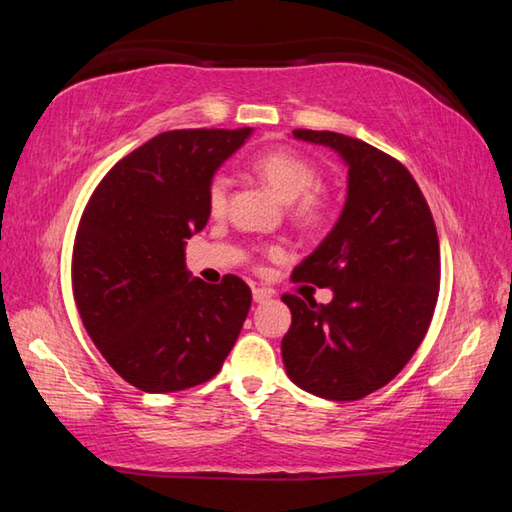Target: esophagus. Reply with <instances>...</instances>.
Listing matches in <instances>:
<instances>
[{"instance_id": "obj_1", "label": "esophagus", "mask_w": 512, "mask_h": 512, "mask_svg": "<svg viewBox=\"0 0 512 512\" xmlns=\"http://www.w3.org/2000/svg\"><path fill=\"white\" fill-rule=\"evenodd\" d=\"M271 296H273L271 289H264V287H255L253 289V300L255 302H266Z\"/></svg>"}]
</instances>
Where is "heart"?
<instances>
[{
  "instance_id": "obj_1",
  "label": "heart",
  "mask_w": 512,
  "mask_h": 512,
  "mask_svg": "<svg viewBox=\"0 0 512 512\" xmlns=\"http://www.w3.org/2000/svg\"><path fill=\"white\" fill-rule=\"evenodd\" d=\"M253 171L266 180L284 201H289L291 219L302 228H316L325 221L329 212V198L318 187L320 171L318 164L309 155L296 149H271L259 153L253 160ZM230 178L216 173L207 185V210L214 216H221L228 210ZM268 255L277 257L280 248H268Z\"/></svg>"
}]
</instances>
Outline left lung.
<instances>
[{"mask_svg": "<svg viewBox=\"0 0 512 512\" xmlns=\"http://www.w3.org/2000/svg\"><path fill=\"white\" fill-rule=\"evenodd\" d=\"M293 137L334 149L348 164L341 219L293 282L329 287L318 305L284 293L291 327L282 359L293 384L334 402L386 386L420 348L440 291L436 223L409 169L357 137L296 128Z\"/></svg>", "mask_w": 512, "mask_h": 512, "instance_id": "1", "label": "left lung"}]
</instances>
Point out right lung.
Segmentation results:
<instances>
[{"mask_svg":"<svg viewBox=\"0 0 512 512\" xmlns=\"http://www.w3.org/2000/svg\"><path fill=\"white\" fill-rule=\"evenodd\" d=\"M250 128H185L128 153L94 189L72 253L85 332L112 370L144 393L212 379L241 332L253 293L237 275L192 280L185 244L201 232L214 171Z\"/></svg>","mask_w":512,"mask_h":512,"instance_id":"1","label":"right lung"}]
</instances>
